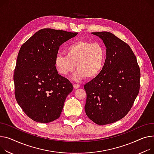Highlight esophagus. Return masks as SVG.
<instances>
[{
  "label": "esophagus",
  "instance_id": "34e87169",
  "mask_svg": "<svg viewBox=\"0 0 154 154\" xmlns=\"http://www.w3.org/2000/svg\"><path fill=\"white\" fill-rule=\"evenodd\" d=\"M73 86H74V88H75V89H77V88H78L80 87V85H79V84H74Z\"/></svg>",
  "mask_w": 154,
  "mask_h": 154
}]
</instances>
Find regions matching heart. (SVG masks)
<instances>
[{
	"label": "heart",
	"mask_w": 154,
	"mask_h": 154,
	"mask_svg": "<svg viewBox=\"0 0 154 154\" xmlns=\"http://www.w3.org/2000/svg\"><path fill=\"white\" fill-rule=\"evenodd\" d=\"M66 55L59 54L54 60L57 72L67 75L72 72L75 66L77 70L72 78L75 80L93 79L103 70L106 59V51L99 43L78 40L65 49Z\"/></svg>",
	"instance_id": "heart-1"
}]
</instances>
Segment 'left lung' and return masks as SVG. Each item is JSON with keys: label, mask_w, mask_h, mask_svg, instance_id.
<instances>
[{"label": "left lung", "mask_w": 154, "mask_h": 154, "mask_svg": "<svg viewBox=\"0 0 154 154\" xmlns=\"http://www.w3.org/2000/svg\"><path fill=\"white\" fill-rule=\"evenodd\" d=\"M106 47L103 70L84 85L87 94V116L98 125L115 122L124 118L139 94L140 72L130 46L107 32L91 33Z\"/></svg>", "instance_id": "obj_1"}]
</instances>
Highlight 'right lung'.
<instances>
[{"mask_svg":"<svg viewBox=\"0 0 154 154\" xmlns=\"http://www.w3.org/2000/svg\"><path fill=\"white\" fill-rule=\"evenodd\" d=\"M77 33L43 28L22 45L14 70L15 96L32 119L48 123L59 118L73 85L54 65L59 46Z\"/></svg>","mask_w":154,"mask_h":154,"instance_id":"obj_1","label":"right lung"}]
</instances>
